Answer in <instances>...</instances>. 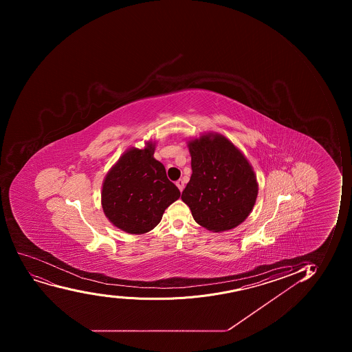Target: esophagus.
Returning a JSON list of instances; mask_svg holds the SVG:
<instances>
[{"mask_svg":"<svg viewBox=\"0 0 352 352\" xmlns=\"http://www.w3.org/2000/svg\"><path fill=\"white\" fill-rule=\"evenodd\" d=\"M175 185H177V187H178L179 190H180V192H182V190H184V188H185V182H184V180H182V179H180V180H178V182H175Z\"/></svg>","mask_w":352,"mask_h":352,"instance_id":"1","label":"esophagus"}]
</instances>
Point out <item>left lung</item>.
Returning <instances> with one entry per match:
<instances>
[{
  "label": "left lung",
  "mask_w": 352,
  "mask_h": 352,
  "mask_svg": "<svg viewBox=\"0 0 352 352\" xmlns=\"http://www.w3.org/2000/svg\"><path fill=\"white\" fill-rule=\"evenodd\" d=\"M192 177L182 199L196 223L216 233L239 226L254 209L258 182L237 146L219 133L188 141Z\"/></svg>",
  "instance_id": "8db88e82"
}]
</instances>
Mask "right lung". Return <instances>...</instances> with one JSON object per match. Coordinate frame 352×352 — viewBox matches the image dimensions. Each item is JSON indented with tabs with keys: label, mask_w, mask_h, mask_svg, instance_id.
<instances>
[{
	"label": "right lung",
	"mask_w": 352,
	"mask_h": 352,
	"mask_svg": "<svg viewBox=\"0 0 352 352\" xmlns=\"http://www.w3.org/2000/svg\"><path fill=\"white\" fill-rule=\"evenodd\" d=\"M155 142L129 148L110 168L102 185L101 203L109 221L129 234L148 233L160 223L166 208L180 197L153 158Z\"/></svg>",
	"instance_id": "1"
}]
</instances>
